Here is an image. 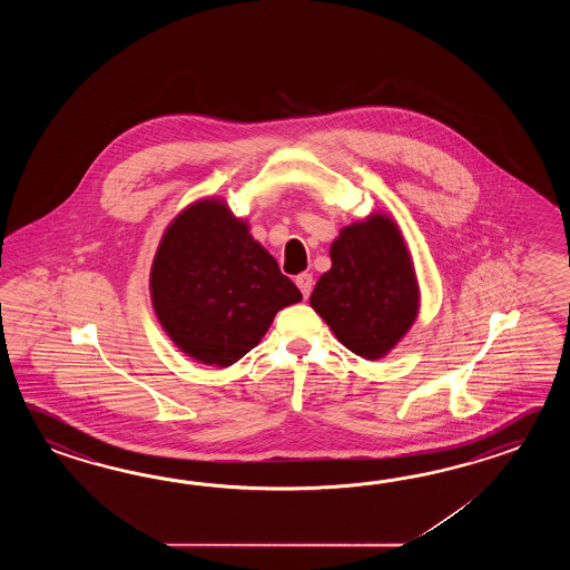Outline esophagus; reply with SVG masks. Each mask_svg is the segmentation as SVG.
I'll return each mask as SVG.
<instances>
[{
    "label": "esophagus",
    "instance_id": "34e87169",
    "mask_svg": "<svg viewBox=\"0 0 570 570\" xmlns=\"http://www.w3.org/2000/svg\"><path fill=\"white\" fill-rule=\"evenodd\" d=\"M295 283H297V287L303 293V297H309V293L314 289V277H312V273H302V275H297L295 277Z\"/></svg>",
    "mask_w": 570,
    "mask_h": 570
}]
</instances>
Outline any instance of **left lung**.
<instances>
[{
	"label": "left lung",
	"instance_id": "obj_1",
	"mask_svg": "<svg viewBox=\"0 0 570 570\" xmlns=\"http://www.w3.org/2000/svg\"><path fill=\"white\" fill-rule=\"evenodd\" d=\"M330 258L312 307L348 351L366 361L387 356L420 314V283L397 222L381 212L354 222Z\"/></svg>",
	"mask_w": 570,
	"mask_h": 570
}]
</instances>
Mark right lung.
Returning a JSON list of instances; mask_svg holds the SVG:
<instances>
[{
    "mask_svg": "<svg viewBox=\"0 0 570 570\" xmlns=\"http://www.w3.org/2000/svg\"><path fill=\"white\" fill-rule=\"evenodd\" d=\"M158 324L189 358L232 366L302 293L219 197H202L170 222L150 267Z\"/></svg>",
    "mask_w": 570,
    "mask_h": 570,
    "instance_id": "obj_1",
    "label": "right lung"
}]
</instances>
